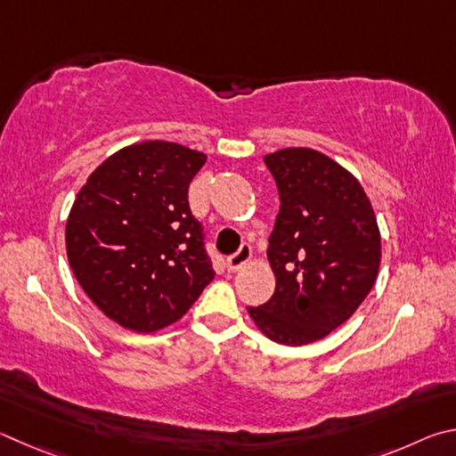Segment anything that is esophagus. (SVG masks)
<instances>
[{
    "label": "esophagus",
    "instance_id": "34e87169",
    "mask_svg": "<svg viewBox=\"0 0 456 456\" xmlns=\"http://www.w3.org/2000/svg\"><path fill=\"white\" fill-rule=\"evenodd\" d=\"M250 258H252V248L248 244H242L240 250L232 254V256L226 260V266H228L230 273H236V270H240L242 266L248 265Z\"/></svg>",
    "mask_w": 456,
    "mask_h": 456
}]
</instances>
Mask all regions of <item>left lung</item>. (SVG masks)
Here are the masks:
<instances>
[{
	"label": "left lung",
	"mask_w": 456,
	"mask_h": 456,
	"mask_svg": "<svg viewBox=\"0 0 456 456\" xmlns=\"http://www.w3.org/2000/svg\"><path fill=\"white\" fill-rule=\"evenodd\" d=\"M265 164L281 194L266 252L276 290L248 314L278 345H310L346 322L374 286L377 216L361 182L322 151L284 148Z\"/></svg>",
	"instance_id": "obj_1"
}]
</instances>
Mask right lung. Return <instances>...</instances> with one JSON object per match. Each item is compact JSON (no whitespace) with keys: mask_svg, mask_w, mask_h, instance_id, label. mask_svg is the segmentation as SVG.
<instances>
[{"mask_svg":"<svg viewBox=\"0 0 456 456\" xmlns=\"http://www.w3.org/2000/svg\"><path fill=\"white\" fill-rule=\"evenodd\" d=\"M206 154L164 140L118 150L87 175L66 224L76 281L110 321L156 332L216 276L188 186Z\"/></svg>","mask_w":456,"mask_h":456,"instance_id":"1","label":"right lung"}]
</instances>
